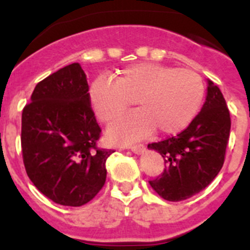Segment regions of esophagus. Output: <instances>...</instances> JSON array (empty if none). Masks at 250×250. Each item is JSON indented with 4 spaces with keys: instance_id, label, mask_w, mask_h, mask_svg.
I'll return each instance as SVG.
<instances>
[{
    "instance_id": "esophagus-1",
    "label": "esophagus",
    "mask_w": 250,
    "mask_h": 250,
    "mask_svg": "<svg viewBox=\"0 0 250 250\" xmlns=\"http://www.w3.org/2000/svg\"><path fill=\"white\" fill-rule=\"evenodd\" d=\"M130 149H131V151L134 152V154H141V152L145 150V146L144 145H134V146H131Z\"/></svg>"
}]
</instances>
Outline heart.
Here are the masks:
<instances>
[{
  "mask_svg": "<svg viewBox=\"0 0 250 250\" xmlns=\"http://www.w3.org/2000/svg\"><path fill=\"white\" fill-rule=\"evenodd\" d=\"M204 83L196 72L155 63H138L125 68L116 81L95 79L89 101L95 115L110 123L135 103L138 111L115 121L107 136L115 143H132L156 130L174 135L193 121L204 100Z\"/></svg>",
  "mask_w": 250,
  "mask_h": 250,
  "instance_id": "b5f03b06",
  "label": "heart"
}]
</instances>
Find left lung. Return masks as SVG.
<instances>
[{
  "mask_svg": "<svg viewBox=\"0 0 250 250\" xmlns=\"http://www.w3.org/2000/svg\"><path fill=\"white\" fill-rule=\"evenodd\" d=\"M230 134V115L222 91L208 80L202 110L176 136L152 143L147 149L164 158L167 169L150 185L161 198L180 202L202 191L224 164Z\"/></svg>",
  "mask_w": 250,
  "mask_h": 250,
  "instance_id": "obj_1",
  "label": "left lung"
}]
</instances>
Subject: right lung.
<instances>
[{"label": "right lung", "instance_id": "right-lung-1", "mask_svg": "<svg viewBox=\"0 0 250 250\" xmlns=\"http://www.w3.org/2000/svg\"><path fill=\"white\" fill-rule=\"evenodd\" d=\"M100 132L80 63L46 77L22 111V155L31 182L60 205L89 203L105 184L106 159L114 152L96 147Z\"/></svg>", "mask_w": 250, "mask_h": 250}]
</instances>
